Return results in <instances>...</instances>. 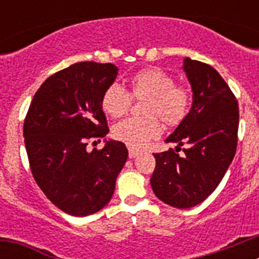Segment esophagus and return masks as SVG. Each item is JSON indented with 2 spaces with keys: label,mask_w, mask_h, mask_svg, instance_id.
<instances>
[{
  "label": "esophagus",
  "mask_w": 259,
  "mask_h": 259,
  "mask_svg": "<svg viewBox=\"0 0 259 259\" xmlns=\"http://www.w3.org/2000/svg\"><path fill=\"white\" fill-rule=\"evenodd\" d=\"M128 154H130V158H135L140 154V152L137 149H134V148H130V149H128Z\"/></svg>",
  "instance_id": "esophagus-1"
}]
</instances>
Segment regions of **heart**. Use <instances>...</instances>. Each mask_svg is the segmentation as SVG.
Wrapping results in <instances>:
<instances>
[{
	"label": "heart",
	"mask_w": 259,
	"mask_h": 259,
	"mask_svg": "<svg viewBox=\"0 0 259 259\" xmlns=\"http://www.w3.org/2000/svg\"><path fill=\"white\" fill-rule=\"evenodd\" d=\"M132 98L144 100L141 113L145 116L128 118L114 125L113 135L134 149L144 148L162 132L161 120L167 127L183 123L192 105L188 87L176 84L172 75L159 67H145L135 72L130 79V91L119 84L105 89L101 98L102 110L111 118H120L130 111Z\"/></svg>",
	"instance_id": "1"
}]
</instances>
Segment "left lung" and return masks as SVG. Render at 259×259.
I'll list each match as a JSON object with an SVG mask.
<instances>
[{
    "label": "left lung",
    "instance_id": "left-lung-1",
    "mask_svg": "<svg viewBox=\"0 0 259 259\" xmlns=\"http://www.w3.org/2000/svg\"><path fill=\"white\" fill-rule=\"evenodd\" d=\"M193 91L187 118L166 139L176 149L154 153L153 192L170 206L188 209L206 200L223 179L237 146L239 105L228 84L211 66L184 59ZM185 154L179 156L180 146Z\"/></svg>",
    "mask_w": 259,
    "mask_h": 259
}]
</instances>
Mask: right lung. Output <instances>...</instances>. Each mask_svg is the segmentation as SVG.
<instances>
[{
  "instance_id": "obj_1",
  "label": "right lung",
  "mask_w": 259,
  "mask_h": 259,
  "mask_svg": "<svg viewBox=\"0 0 259 259\" xmlns=\"http://www.w3.org/2000/svg\"><path fill=\"white\" fill-rule=\"evenodd\" d=\"M116 75L113 63L79 62L63 68L41 84L24 119L23 136L35 182L58 209L74 217L106 206L127 161L120 141L87 150L91 139L109 132L101 98Z\"/></svg>"
}]
</instances>
